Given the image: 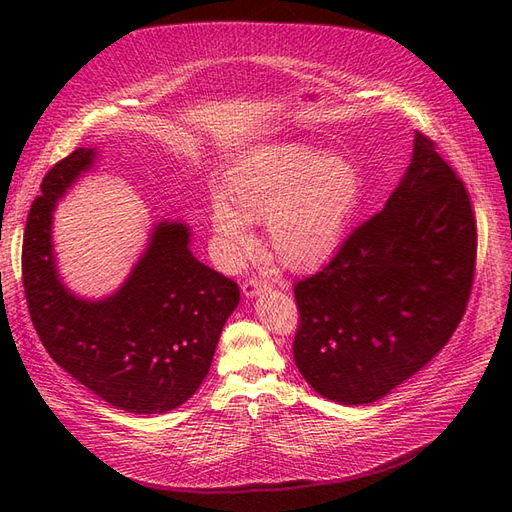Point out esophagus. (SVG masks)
Masks as SVG:
<instances>
[{"label": "esophagus", "mask_w": 512, "mask_h": 512, "mask_svg": "<svg viewBox=\"0 0 512 512\" xmlns=\"http://www.w3.org/2000/svg\"><path fill=\"white\" fill-rule=\"evenodd\" d=\"M267 288H269V282H267V280H260V277H252V280L243 282V286H241V290H243V297H247V299L256 297V294L265 292Z\"/></svg>", "instance_id": "obj_1"}]
</instances>
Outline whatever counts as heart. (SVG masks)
I'll return each instance as SVG.
<instances>
[{"label":"heart","mask_w":512,"mask_h":512,"mask_svg":"<svg viewBox=\"0 0 512 512\" xmlns=\"http://www.w3.org/2000/svg\"><path fill=\"white\" fill-rule=\"evenodd\" d=\"M361 198V177L342 156H320L301 145L262 153L215 196L211 226L228 262L254 247L252 222L267 220L273 256L284 267L307 271L329 260Z\"/></svg>","instance_id":"obj_1"}]
</instances>
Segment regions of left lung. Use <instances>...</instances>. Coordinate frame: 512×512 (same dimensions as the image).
<instances>
[{
    "instance_id": "left-lung-1",
    "label": "left lung",
    "mask_w": 512,
    "mask_h": 512,
    "mask_svg": "<svg viewBox=\"0 0 512 512\" xmlns=\"http://www.w3.org/2000/svg\"><path fill=\"white\" fill-rule=\"evenodd\" d=\"M476 220L466 185L416 132L412 162L374 218L294 284L292 352L322 397L371 404L421 371L466 314Z\"/></svg>"
}]
</instances>
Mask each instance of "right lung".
Wrapping results in <instances>:
<instances>
[{"instance_id":"obj_1","label":"right lung","mask_w":512,"mask_h":512,"mask_svg":"<svg viewBox=\"0 0 512 512\" xmlns=\"http://www.w3.org/2000/svg\"><path fill=\"white\" fill-rule=\"evenodd\" d=\"M94 160L85 147L59 160L29 209L21 258L29 316L51 359L89 391L119 410L164 414L203 384L239 286L194 258L188 226L166 220L115 294H72L55 267L53 211Z\"/></svg>"}]
</instances>
